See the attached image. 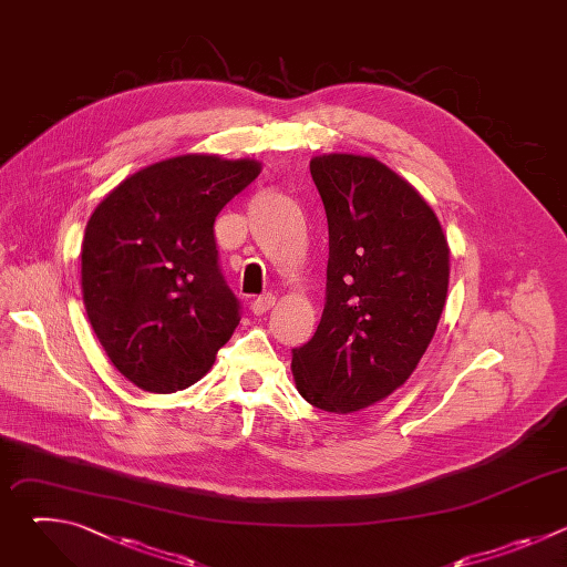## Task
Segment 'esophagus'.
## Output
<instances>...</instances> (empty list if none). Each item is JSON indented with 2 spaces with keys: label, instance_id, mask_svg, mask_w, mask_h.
I'll use <instances>...</instances> for the list:
<instances>
[{
  "label": "esophagus",
  "instance_id": "1",
  "mask_svg": "<svg viewBox=\"0 0 567 567\" xmlns=\"http://www.w3.org/2000/svg\"><path fill=\"white\" fill-rule=\"evenodd\" d=\"M274 302H276V298H274L271 293L256 296V298L251 300V311H254V313H265V311H269V309L274 307Z\"/></svg>",
  "mask_w": 567,
  "mask_h": 567
}]
</instances>
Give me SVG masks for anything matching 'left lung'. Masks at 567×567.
Masks as SVG:
<instances>
[{
	"instance_id": "8db88e82",
	"label": "left lung",
	"mask_w": 567,
	"mask_h": 567,
	"mask_svg": "<svg viewBox=\"0 0 567 567\" xmlns=\"http://www.w3.org/2000/svg\"><path fill=\"white\" fill-rule=\"evenodd\" d=\"M326 206V309L293 348L296 388L311 406L354 413L403 385L424 357L449 289V245L422 195L381 161L311 158Z\"/></svg>"
}]
</instances>
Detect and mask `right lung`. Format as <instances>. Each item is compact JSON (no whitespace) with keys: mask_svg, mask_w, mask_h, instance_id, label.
<instances>
[{"mask_svg":"<svg viewBox=\"0 0 567 567\" xmlns=\"http://www.w3.org/2000/svg\"><path fill=\"white\" fill-rule=\"evenodd\" d=\"M260 175L251 158L184 154L118 184L83 239L92 328L134 385L177 392L199 381L239 322L215 241L219 210Z\"/></svg>","mask_w":567,"mask_h":567,"instance_id":"obj_1","label":"right lung"}]
</instances>
